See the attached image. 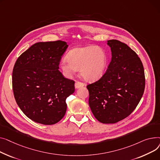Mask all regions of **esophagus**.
Segmentation results:
<instances>
[{"instance_id": "34e87169", "label": "esophagus", "mask_w": 160, "mask_h": 160, "mask_svg": "<svg viewBox=\"0 0 160 160\" xmlns=\"http://www.w3.org/2000/svg\"><path fill=\"white\" fill-rule=\"evenodd\" d=\"M84 86V84L83 82H81L79 81H76V83H75V88H79Z\"/></svg>"}]
</instances>
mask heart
Returning <instances> with one entry per match:
<instances>
[{
  "label": "heart",
  "mask_w": 160,
  "mask_h": 160,
  "mask_svg": "<svg viewBox=\"0 0 160 160\" xmlns=\"http://www.w3.org/2000/svg\"><path fill=\"white\" fill-rule=\"evenodd\" d=\"M108 63L106 52L100 47H78L69 52L67 58L62 59L60 67L66 77L70 78L80 70L87 81H94L105 73Z\"/></svg>",
  "instance_id": "obj_1"
}]
</instances>
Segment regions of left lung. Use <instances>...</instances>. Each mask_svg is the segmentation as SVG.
<instances>
[{
  "mask_svg": "<svg viewBox=\"0 0 160 160\" xmlns=\"http://www.w3.org/2000/svg\"><path fill=\"white\" fill-rule=\"evenodd\" d=\"M112 59L100 79L88 84V102L101 123H116L136 108L143 94V66L136 53L118 40L107 41Z\"/></svg>",
  "mask_w": 160,
  "mask_h": 160,
  "instance_id": "left-lung-1",
  "label": "left lung"
}]
</instances>
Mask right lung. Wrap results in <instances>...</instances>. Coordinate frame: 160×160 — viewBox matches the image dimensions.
Returning <instances> with one entry per match:
<instances>
[{
  "mask_svg": "<svg viewBox=\"0 0 160 160\" xmlns=\"http://www.w3.org/2000/svg\"><path fill=\"white\" fill-rule=\"evenodd\" d=\"M68 46L62 41L37 42L15 62L12 74L15 101L23 113L36 123L53 125L65 115L66 99L75 91V82L59 70Z\"/></svg>",
  "mask_w": 160,
  "mask_h": 160,
  "instance_id": "add662e5",
  "label": "right lung"
}]
</instances>
